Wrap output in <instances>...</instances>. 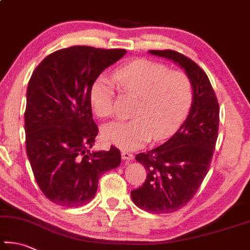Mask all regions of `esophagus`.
Here are the masks:
<instances>
[{
    "instance_id": "esophagus-1",
    "label": "esophagus",
    "mask_w": 250,
    "mask_h": 250,
    "mask_svg": "<svg viewBox=\"0 0 250 250\" xmlns=\"http://www.w3.org/2000/svg\"><path fill=\"white\" fill-rule=\"evenodd\" d=\"M121 157H122V160H124V161H128V162L133 161V158H134L133 154H131L129 152H125V151L121 153Z\"/></svg>"
}]
</instances>
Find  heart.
<instances>
[{"label":"heart","instance_id":"obj_1","mask_svg":"<svg viewBox=\"0 0 250 250\" xmlns=\"http://www.w3.org/2000/svg\"><path fill=\"white\" fill-rule=\"evenodd\" d=\"M113 80L121 92L139 101L134 119L117 120L102 128L106 143L125 151H134L148 141L160 142L171 137L183 124L192 103V84L181 71H170L165 64L140 59L118 69ZM113 86L99 78L89 93L93 112L99 118L112 115Z\"/></svg>","mask_w":250,"mask_h":250}]
</instances>
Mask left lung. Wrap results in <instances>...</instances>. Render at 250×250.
<instances>
[{"mask_svg": "<svg viewBox=\"0 0 250 250\" xmlns=\"http://www.w3.org/2000/svg\"><path fill=\"white\" fill-rule=\"evenodd\" d=\"M149 54L170 60L189 76L192 103L180 128L164 144L135 156L147 177L131 191L137 207L162 214L186 206L198 191L210 167L220 122V107L214 90L197 63L172 50H149Z\"/></svg>", "mask_w": 250, "mask_h": 250, "instance_id": "left-lung-1", "label": "left lung"}]
</instances>
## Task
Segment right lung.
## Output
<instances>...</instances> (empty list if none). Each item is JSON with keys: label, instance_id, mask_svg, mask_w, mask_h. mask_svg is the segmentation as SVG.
<instances>
[{"label": "right lung", "instance_id": "1", "mask_svg": "<svg viewBox=\"0 0 250 250\" xmlns=\"http://www.w3.org/2000/svg\"><path fill=\"white\" fill-rule=\"evenodd\" d=\"M125 49L74 46L49 54L36 67L26 93L27 156L39 188L50 201L66 208L87 204L99 177L117 168L120 151L90 152L98 128L89 93Z\"/></svg>", "mask_w": 250, "mask_h": 250}]
</instances>
